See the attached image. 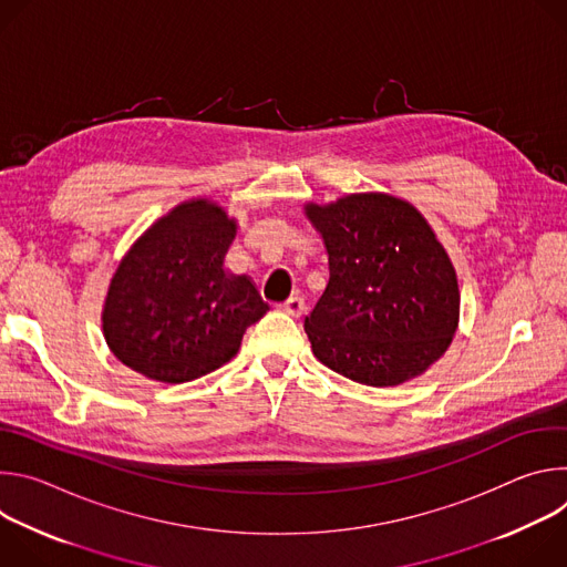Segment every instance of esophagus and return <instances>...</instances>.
<instances>
[{
    "instance_id": "esophagus-1",
    "label": "esophagus",
    "mask_w": 567,
    "mask_h": 567,
    "mask_svg": "<svg viewBox=\"0 0 567 567\" xmlns=\"http://www.w3.org/2000/svg\"><path fill=\"white\" fill-rule=\"evenodd\" d=\"M280 309L285 311V313H289V316H302L305 313V309H307V305H305V298L302 296H291L287 302H282L280 305Z\"/></svg>"
}]
</instances>
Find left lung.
Instances as JSON below:
<instances>
[{"label":"left lung","instance_id":"obj_1","mask_svg":"<svg viewBox=\"0 0 567 567\" xmlns=\"http://www.w3.org/2000/svg\"><path fill=\"white\" fill-rule=\"evenodd\" d=\"M305 215L330 256V282L305 318L313 357L374 388L426 372L453 341L460 289L424 215L385 193L307 204Z\"/></svg>","mask_w":567,"mask_h":567}]
</instances>
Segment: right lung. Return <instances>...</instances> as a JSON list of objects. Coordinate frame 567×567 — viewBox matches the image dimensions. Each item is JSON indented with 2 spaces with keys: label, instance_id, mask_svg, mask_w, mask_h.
Returning a JSON list of instances; mask_svg holds the SVG:
<instances>
[{
  "label": "right lung",
  "instance_id": "add662e5",
  "mask_svg": "<svg viewBox=\"0 0 567 567\" xmlns=\"http://www.w3.org/2000/svg\"><path fill=\"white\" fill-rule=\"evenodd\" d=\"M237 221L210 199L156 219L121 260L103 307V334L134 372L184 383L228 363L269 305L249 276L224 269Z\"/></svg>",
  "mask_w": 567,
  "mask_h": 567
}]
</instances>
